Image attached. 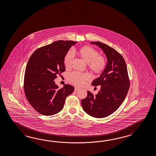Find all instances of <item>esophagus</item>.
Segmentation results:
<instances>
[{
    "mask_svg": "<svg viewBox=\"0 0 156 156\" xmlns=\"http://www.w3.org/2000/svg\"><path fill=\"white\" fill-rule=\"evenodd\" d=\"M79 89H80V88H79V87H75V91L79 90Z\"/></svg>",
    "mask_w": 156,
    "mask_h": 156,
    "instance_id": "1",
    "label": "esophagus"
}]
</instances>
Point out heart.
Listing matches in <instances>:
<instances>
[{
  "label": "heart",
  "instance_id": "obj_1",
  "mask_svg": "<svg viewBox=\"0 0 156 156\" xmlns=\"http://www.w3.org/2000/svg\"><path fill=\"white\" fill-rule=\"evenodd\" d=\"M73 53L75 51H69L66 55L64 63L67 69L70 67L73 58ZM77 54L80 58L87 62L89 69L93 73L99 75L105 69L107 62L105 57L99 55L98 51L93 48L89 46H84L77 51ZM91 76L87 73H79L73 72L69 74V80L73 85L80 87L83 85L86 81L90 79Z\"/></svg>",
  "mask_w": 156,
  "mask_h": 156
}]
</instances>
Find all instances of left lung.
<instances>
[{
	"label": "left lung",
	"mask_w": 156,
	"mask_h": 156,
	"mask_svg": "<svg viewBox=\"0 0 156 156\" xmlns=\"http://www.w3.org/2000/svg\"><path fill=\"white\" fill-rule=\"evenodd\" d=\"M98 46L107 57L105 69L91 85L101 86L98 93L93 95L87 91V97L81 100L83 111L96 118L111 115L119 108L126 97L130 87L126 64L119 52L99 41L90 43Z\"/></svg>",
	"instance_id": "left-lung-1"
}]
</instances>
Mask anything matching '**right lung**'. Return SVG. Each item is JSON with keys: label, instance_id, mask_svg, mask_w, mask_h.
Here are the masks:
<instances>
[{"label": "right lung", "instance_id": "right-lung-1", "mask_svg": "<svg viewBox=\"0 0 156 156\" xmlns=\"http://www.w3.org/2000/svg\"><path fill=\"white\" fill-rule=\"evenodd\" d=\"M77 43L58 40L35 51L26 65L24 90L30 104L37 112L51 116L63 108L66 98L74 87L65 84L62 89L54 81L65 71L64 59L69 49Z\"/></svg>", "mask_w": 156, "mask_h": 156}]
</instances>
